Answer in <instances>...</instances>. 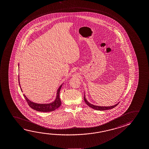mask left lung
Returning a JSON list of instances; mask_svg holds the SVG:
<instances>
[{
	"instance_id": "1",
	"label": "left lung",
	"mask_w": 149,
	"mask_h": 149,
	"mask_svg": "<svg viewBox=\"0 0 149 149\" xmlns=\"http://www.w3.org/2000/svg\"><path fill=\"white\" fill-rule=\"evenodd\" d=\"M84 100L85 101L86 104L89 107H91L94 110H99V111H104V110H110V109H112L113 108L115 107L116 106L118 105V103H117V104H115L114 105H112V106H110V107H101V106H98V105H93L91 103L88 102L87 99H86L85 95H84Z\"/></svg>"
}]
</instances>
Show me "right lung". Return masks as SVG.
<instances>
[{
    "label": "right lung",
    "mask_w": 149,
    "mask_h": 149,
    "mask_svg": "<svg viewBox=\"0 0 149 149\" xmlns=\"http://www.w3.org/2000/svg\"><path fill=\"white\" fill-rule=\"evenodd\" d=\"M19 83L20 85L21 90L23 91L22 90V88L21 87L20 84V78L19 76ZM63 84H62L61 86L59 87V88L56 91V98L55 99V100L49 103H45V104H40V103H37L33 102L31 101V100H29L28 98L26 97V95L24 94H23V95L24 97L25 100H26L28 104L30 107H31L33 109L36 110L37 111H39V112H52L54 111L56 109L60 107L61 104V101L60 99V91L61 89V87Z\"/></svg>",
    "instance_id": "add662e5"
}]
</instances>
